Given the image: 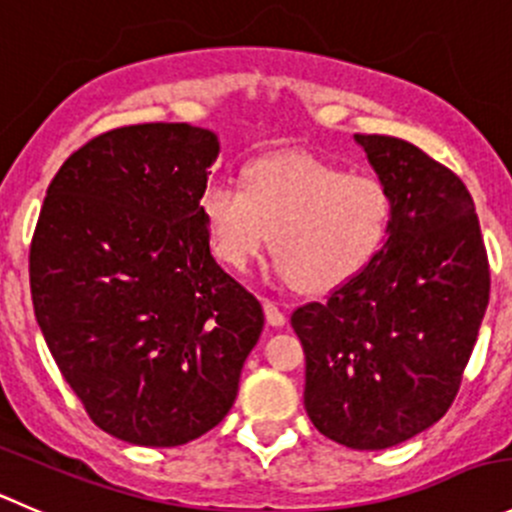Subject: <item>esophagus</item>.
<instances>
[{
	"label": "esophagus",
	"mask_w": 512,
	"mask_h": 512,
	"mask_svg": "<svg viewBox=\"0 0 512 512\" xmlns=\"http://www.w3.org/2000/svg\"><path fill=\"white\" fill-rule=\"evenodd\" d=\"M263 311H266L268 326H276V328L286 326V313H283L273 301H263Z\"/></svg>",
	"instance_id": "34e87169"
}]
</instances>
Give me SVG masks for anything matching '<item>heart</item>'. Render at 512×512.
<instances>
[{"label": "heart", "instance_id": "heart-1", "mask_svg": "<svg viewBox=\"0 0 512 512\" xmlns=\"http://www.w3.org/2000/svg\"><path fill=\"white\" fill-rule=\"evenodd\" d=\"M201 216L224 266L244 271L271 239V278L328 291L378 254L391 226V194L376 176L286 151L251 161L244 186L211 181Z\"/></svg>", "mask_w": 512, "mask_h": 512}]
</instances>
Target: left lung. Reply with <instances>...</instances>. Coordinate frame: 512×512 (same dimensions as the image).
I'll use <instances>...</instances> for the list:
<instances>
[{
    "label": "left lung",
    "mask_w": 512,
    "mask_h": 512,
    "mask_svg": "<svg viewBox=\"0 0 512 512\" xmlns=\"http://www.w3.org/2000/svg\"><path fill=\"white\" fill-rule=\"evenodd\" d=\"M391 194L383 249L323 303L291 316L303 403L353 450L403 443L445 416L478 341L490 271L475 204L450 169L396 136L356 134Z\"/></svg>",
    "instance_id": "left-lung-1"
}]
</instances>
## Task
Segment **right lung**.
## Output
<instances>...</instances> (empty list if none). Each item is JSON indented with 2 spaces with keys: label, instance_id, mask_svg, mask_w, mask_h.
Returning a JSON list of instances; mask_svg holds the SVG:
<instances>
[{
  "label": "right lung",
  "instance_id": "add662e5",
  "mask_svg": "<svg viewBox=\"0 0 512 512\" xmlns=\"http://www.w3.org/2000/svg\"><path fill=\"white\" fill-rule=\"evenodd\" d=\"M219 136L136 124L74 151L29 251L34 316L86 413L114 438L174 448L219 426L263 308L216 263L201 194Z\"/></svg>",
  "mask_w": 512,
  "mask_h": 512
}]
</instances>
